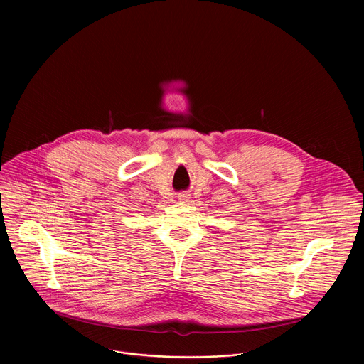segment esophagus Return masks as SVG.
Masks as SVG:
<instances>
[{"label": "esophagus", "mask_w": 364, "mask_h": 364, "mask_svg": "<svg viewBox=\"0 0 364 364\" xmlns=\"http://www.w3.org/2000/svg\"><path fill=\"white\" fill-rule=\"evenodd\" d=\"M178 199H179L181 202H186V200L189 199V195H186V193H179V195H178Z\"/></svg>", "instance_id": "34e87169"}]
</instances>
